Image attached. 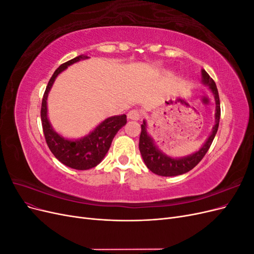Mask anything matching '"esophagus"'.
Returning a JSON list of instances; mask_svg holds the SVG:
<instances>
[{"label":"esophagus","instance_id":"esophagus-1","mask_svg":"<svg viewBox=\"0 0 254 254\" xmlns=\"http://www.w3.org/2000/svg\"><path fill=\"white\" fill-rule=\"evenodd\" d=\"M141 118V112L137 110H131L128 112V119L132 121H139Z\"/></svg>","mask_w":254,"mask_h":254}]
</instances>
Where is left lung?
Instances as JSON below:
<instances>
[{"mask_svg": "<svg viewBox=\"0 0 254 254\" xmlns=\"http://www.w3.org/2000/svg\"><path fill=\"white\" fill-rule=\"evenodd\" d=\"M201 82L203 86L209 87L215 99V105H216V107H215V124L212 128L211 134L207 136L205 142L197 151L181 158H174L166 155L165 152H163L156 145V142L152 139L151 135H149L147 130V122L145 120L143 121V124L141 125L142 130L140 134L139 148L145 165L153 174L164 177H173L186 174L190 170H193L202 160L206 151L209 150L215 134H216L218 130L220 119V102L216 83H215V81L210 77V75L203 68L201 70Z\"/></svg>", "mask_w": 254, "mask_h": 254, "instance_id": "left-lung-1", "label": "left lung"}]
</instances>
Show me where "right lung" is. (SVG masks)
<instances>
[{
	"instance_id": "obj_1",
	"label": "right lung",
	"mask_w": 254,
	"mask_h": 254,
	"mask_svg": "<svg viewBox=\"0 0 254 254\" xmlns=\"http://www.w3.org/2000/svg\"><path fill=\"white\" fill-rule=\"evenodd\" d=\"M88 58L89 57L87 55H80L61 64L54 72L48 83L41 105L43 133L50 150L61 163L79 171L90 170V168L95 167L102 162V160L110 148L113 137L127 123L125 114L107 118L102 123H99L88 134L76 140L67 139V137H64L54 130L48 117V97L53 84L55 82L57 76L61 72H64L67 66Z\"/></svg>"
}]
</instances>
